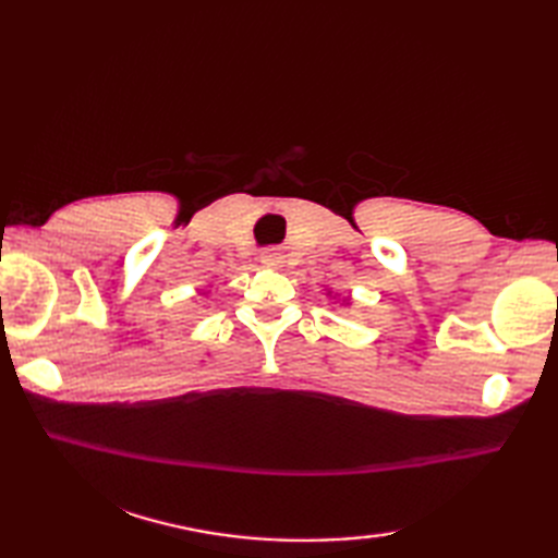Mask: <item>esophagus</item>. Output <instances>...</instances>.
I'll use <instances>...</instances> for the list:
<instances>
[{
    "instance_id": "esophagus-1",
    "label": "esophagus",
    "mask_w": 558,
    "mask_h": 558,
    "mask_svg": "<svg viewBox=\"0 0 558 558\" xmlns=\"http://www.w3.org/2000/svg\"><path fill=\"white\" fill-rule=\"evenodd\" d=\"M260 264L268 268H282V264H286V256H282V252H278V248H268V252L260 254Z\"/></svg>"
}]
</instances>
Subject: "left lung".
Returning a JSON list of instances; mask_svg holds the SVG:
<instances>
[{
  "label": "left lung",
  "mask_w": 558,
  "mask_h": 558,
  "mask_svg": "<svg viewBox=\"0 0 558 558\" xmlns=\"http://www.w3.org/2000/svg\"><path fill=\"white\" fill-rule=\"evenodd\" d=\"M328 294H330V292H328ZM342 304H345V306H348V304H350V300H342Z\"/></svg>",
  "instance_id": "1"
}]
</instances>
